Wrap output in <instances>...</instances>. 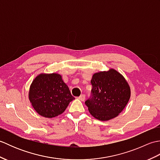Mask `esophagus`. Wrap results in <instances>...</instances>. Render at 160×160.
I'll return each mask as SVG.
<instances>
[{
    "mask_svg": "<svg viewBox=\"0 0 160 160\" xmlns=\"http://www.w3.org/2000/svg\"><path fill=\"white\" fill-rule=\"evenodd\" d=\"M78 98H79V100H80L81 101H84L85 100V95L82 94L81 96L78 97Z\"/></svg>",
    "mask_w": 160,
    "mask_h": 160,
    "instance_id": "34e87169",
    "label": "esophagus"
}]
</instances>
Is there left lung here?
Returning a JSON list of instances; mask_svg holds the SVG:
<instances>
[{"label":"left lung","instance_id":"1","mask_svg":"<svg viewBox=\"0 0 160 160\" xmlns=\"http://www.w3.org/2000/svg\"><path fill=\"white\" fill-rule=\"evenodd\" d=\"M91 83V96L85 102L91 115L101 121L117 117L131 97V88L124 77L110 69L94 73Z\"/></svg>","mask_w":160,"mask_h":160}]
</instances>
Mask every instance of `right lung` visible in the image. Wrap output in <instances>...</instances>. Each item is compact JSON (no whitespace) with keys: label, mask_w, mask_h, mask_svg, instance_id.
<instances>
[{"label":"right lung","mask_w":160,"mask_h":160,"mask_svg":"<svg viewBox=\"0 0 160 160\" xmlns=\"http://www.w3.org/2000/svg\"><path fill=\"white\" fill-rule=\"evenodd\" d=\"M29 99L40 115L52 118L62 114L75 98L61 75L42 73L32 81Z\"/></svg>","instance_id":"obj_1"}]
</instances>
